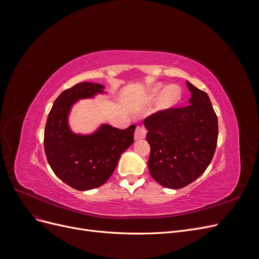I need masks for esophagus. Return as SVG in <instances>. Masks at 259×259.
<instances>
[{
	"label": "esophagus",
	"instance_id": "34e87169",
	"mask_svg": "<svg viewBox=\"0 0 259 259\" xmlns=\"http://www.w3.org/2000/svg\"><path fill=\"white\" fill-rule=\"evenodd\" d=\"M146 134H147L146 130H145L144 127H140V126H138V127L136 128V131H135L134 138H135L136 140H139V139H144V138L146 137Z\"/></svg>",
	"mask_w": 259,
	"mask_h": 259
}]
</instances>
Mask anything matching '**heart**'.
<instances>
[{"mask_svg":"<svg viewBox=\"0 0 259 259\" xmlns=\"http://www.w3.org/2000/svg\"><path fill=\"white\" fill-rule=\"evenodd\" d=\"M163 89V85L161 83L153 84L150 89H149L147 93L148 99H154L159 96L160 92ZM161 95L159 97L158 101L155 105V112L163 113L166 112L170 109H173L178 105V103L182 100L183 93L182 89L178 85H169L161 93Z\"/></svg>","mask_w":259,"mask_h":259,"instance_id":"heart-1","label":"heart"}]
</instances>
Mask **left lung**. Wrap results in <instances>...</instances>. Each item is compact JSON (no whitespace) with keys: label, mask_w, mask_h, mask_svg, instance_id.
<instances>
[{"label":"left lung","mask_w":259,"mask_h":259,"mask_svg":"<svg viewBox=\"0 0 259 259\" xmlns=\"http://www.w3.org/2000/svg\"><path fill=\"white\" fill-rule=\"evenodd\" d=\"M186 84L191 94L187 107L144 121L151 148L149 171L169 189L184 188L204 173L217 145L218 121L208 95L188 81Z\"/></svg>","instance_id":"8db88e82"}]
</instances>
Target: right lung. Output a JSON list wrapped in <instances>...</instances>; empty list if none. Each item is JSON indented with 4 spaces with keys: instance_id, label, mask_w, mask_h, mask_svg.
<instances>
[{
    "instance_id": "obj_1",
    "label": "right lung",
    "mask_w": 259,
    "mask_h": 259,
    "mask_svg": "<svg viewBox=\"0 0 259 259\" xmlns=\"http://www.w3.org/2000/svg\"><path fill=\"white\" fill-rule=\"evenodd\" d=\"M103 84L84 82L62 92L55 100L46 121L44 150L56 176L73 189L86 191L98 188L110 178L121 154L134 143L136 126L126 130L109 124L88 134L75 133L69 116L82 99L107 95Z\"/></svg>"
}]
</instances>
